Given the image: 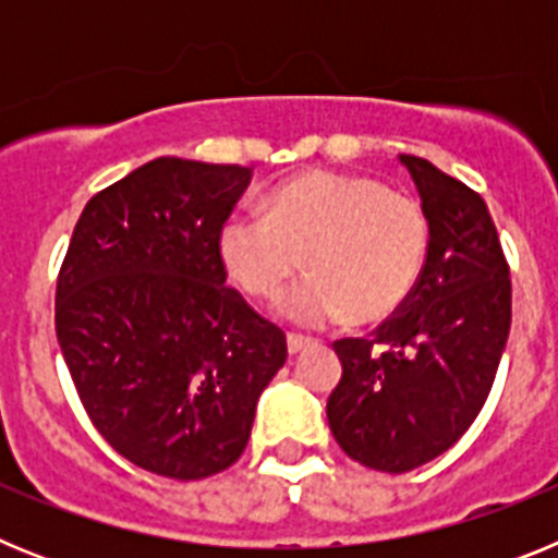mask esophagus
I'll use <instances>...</instances> for the list:
<instances>
[{
	"label": "esophagus",
	"mask_w": 558,
	"mask_h": 558,
	"mask_svg": "<svg viewBox=\"0 0 558 558\" xmlns=\"http://www.w3.org/2000/svg\"><path fill=\"white\" fill-rule=\"evenodd\" d=\"M310 343H313V340L302 338V335H288V352H290V357H295V354H302L304 349L310 347Z\"/></svg>",
	"instance_id": "obj_1"
}]
</instances>
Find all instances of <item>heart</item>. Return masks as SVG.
Instances as JSON below:
<instances>
[{
  "label": "heart",
  "mask_w": 558,
  "mask_h": 558,
  "mask_svg": "<svg viewBox=\"0 0 558 558\" xmlns=\"http://www.w3.org/2000/svg\"><path fill=\"white\" fill-rule=\"evenodd\" d=\"M430 251V220L411 195L366 175L307 172L270 192L265 215H234L220 256L243 293L276 299L304 259L313 274L279 304L302 327L383 324L405 307Z\"/></svg>",
  "instance_id": "1"
}]
</instances>
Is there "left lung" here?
Listing matches in <instances>:
<instances>
[{"label": "left lung", "instance_id": "8db88e82", "mask_svg": "<svg viewBox=\"0 0 558 558\" xmlns=\"http://www.w3.org/2000/svg\"><path fill=\"white\" fill-rule=\"evenodd\" d=\"M408 167L430 220L416 290L374 338L335 340L327 399L340 450L377 472H411L450 450L489 397L511 329V279L475 190L418 156Z\"/></svg>", "mask_w": 558, "mask_h": 558}]
</instances>
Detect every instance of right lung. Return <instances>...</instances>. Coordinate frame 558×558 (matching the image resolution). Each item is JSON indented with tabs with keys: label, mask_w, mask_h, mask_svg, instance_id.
Segmentation results:
<instances>
[{
	"label": "right lung",
	"mask_w": 558,
	"mask_h": 558,
	"mask_svg": "<svg viewBox=\"0 0 558 558\" xmlns=\"http://www.w3.org/2000/svg\"><path fill=\"white\" fill-rule=\"evenodd\" d=\"M251 167L161 156L88 201L58 274L56 332L92 425L175 481L243 456L288 360L279 327L226 288L220 231Z\"/></svg>",
	"instance_id": "1"
}]
</instances>
